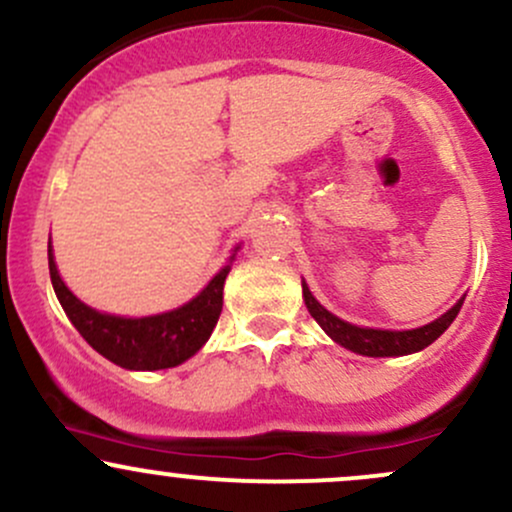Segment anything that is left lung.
I'll list each match as a JSON object with an SVG mask.
<instances>
[{"label": "left lung", "instance_id": "8db88e82", "mask_svg": "<svg viewBox=\"0 0 512 512\" xmlns=\"http://www.w3.org/2000/svg\"><path fill=\"white\" fill-rule=\"evenodd\" d=\"M303 301L306 308L311 311V316L318 320L320 328L330 335L338 345L347 347V350L357 352V355L367 357H398V355H411V352L423 350L440 338L442 333L452 325V320L457 318L459 308L464 301H459L457 306H452L442 318L432 320V323L423 325V328L415 330H374V328H357V325L345 323L338 316H333L330 311H325L320 303L313 299V294L308 291V286L303 284Z\"/></svg>", "mask_w": 512, "mask_h": 512}]
</instances>
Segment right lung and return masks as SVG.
Here are the masks:
<instances>
[{
  "mask_svg": "<svg viewBox=\"0 0 512 512\" xmlns=\"http://www.w3.org/2000/svg\"><path fill=\"white\" fill-rule=\"evenodd\" d=\"M48 267L60 306L65 308L67 318L80 330L82 338L99 355L119 367L140 369V372L177 367L201 350L221 316L223 282L230 272V267H223L196 299L184 303L177 311L150 318H119L94 311L84 306L77 296H72V291L60 279L50 245Z\"/></svg>",
  "mask_w": 512,
  "mask_h": 512,
  "instance_id": "obj_1",
  "label": "right lung"
}]
</instances>
